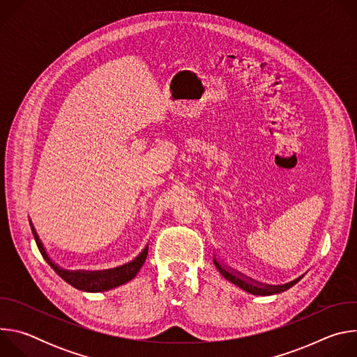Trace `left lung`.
Here are the masks:
<instances>
[{"mask_svg":"<svg viewBox=\"0 0 357 357\" xmlns=\"http://www.w3.org/2000/svg\"><path fill=\"white\" fill-rule=\"evenodd\" d=\"M213 263H215L216 268L220 271V274H222L226 280H229L230 282L236 284L237 287H240L241 289H244V291H247V292H250V294H252V295H273V294H280V292H282V291L291 288V287H292L294 284H296V281H298V280H295V281H292V282H289V284L278 285V287H268V285L261 287V285L251 284L250 281H245V280H243V278L234 275L233 273L227 271L225 267H222V266L218 263L216 259H213Z\"/></svg>","mask_w":357,"mask_h":357,"instance_id":"8db88e82","label":"left lung"}]
</instances>
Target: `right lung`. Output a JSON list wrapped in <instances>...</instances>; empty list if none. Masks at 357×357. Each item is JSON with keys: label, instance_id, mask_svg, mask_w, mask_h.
I'll use <instances>...</instances> for the list:
<instances>
[{"label": "right lung", "instance_id": "add662e5", "mask_svg": "<svg viewBox=\"0 0 357 357\" xmlns=\"http://www.w3.org/2000/svg\"><path fill=\"white\" fill-rule=\"evenodd\" d=\"M31 229H32V233H33V237H35V241H36V245L42 254V257L46 260V263L52 267L55 270V273L62 278L65 280L68 284H70L72 287L77 288V289H82V291H86V292H100V291H107V289H112V288H116V287H120L123 285L124 282H128L130 280H132L137 273L139 271V268L142 267L145 259H146V254H148V245L142 250V252L139 254V256L120 267V268H114V270H109V271H98V273H84V271H66V270H62V268H58L52 261L49 260L47 254L38 237V234L35 233V229L32 227L31 225Z\"/></svg>", "mask_w": 357, "mask_h": 357}]
</instances>
